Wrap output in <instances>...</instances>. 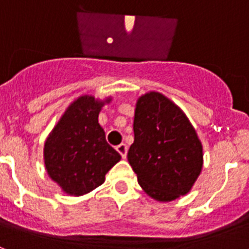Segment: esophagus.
Wrapping results in <instances>:
<instances>
[{
    "instance_id": "1",
    "label": "esophagus",
    "mask_w": 249,
    "mask_h": 249,
    "mask_svg": "<svg viewBox=\"0 0 249 249\" xmlns=\"http://www.w3.org/2000/svg\"><path fill=\"white\" fill-rule=\"evenodd\" d=\"M116 149H117V152L121 155V157L126 158V156H127V146H126V144H124V143L118 144V146L116 147Z\"/></svg>"
}]
</instances>
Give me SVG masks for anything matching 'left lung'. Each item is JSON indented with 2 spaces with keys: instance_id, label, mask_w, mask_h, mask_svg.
<instances>
[{
  "instance_id": "left-lung-1",
  "label": "left lung",
  "mask_w": 249,
  "mask_h": 249,
  "mask_svg": "<svg viewBox=\"0 0 249 249\" xmlns=\"http://www.w3.org/2000/svg\"><path fill=\"white\" fill-rule=\"evenodd\" d=\"M135 142L127 158L144 192L160 202L188 193L201 173V141L182 109L163 94L138 98L133 121Z\"/></svg>"
}]
</instances>
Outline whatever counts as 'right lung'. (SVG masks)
I'll list each match as a JSON object with an SVG mask.
<instances>
[{"mask_svg":"<svg viewBox=\"0 0 249 249\" xmlns=\"http://www.w3.org/2000/svg\"><path fill=\"white\" fill-rule=\"evenodd\" d=\"M103 105L93 96L77 98L46 141L47 173L67 195L82 196L97 188L121 160L120 153L107 143L98 123Z\"/></svg>","mask_w":249,"mask_h":249,"instance_id":"obj_1","label":"right lung"}]
</instances>
